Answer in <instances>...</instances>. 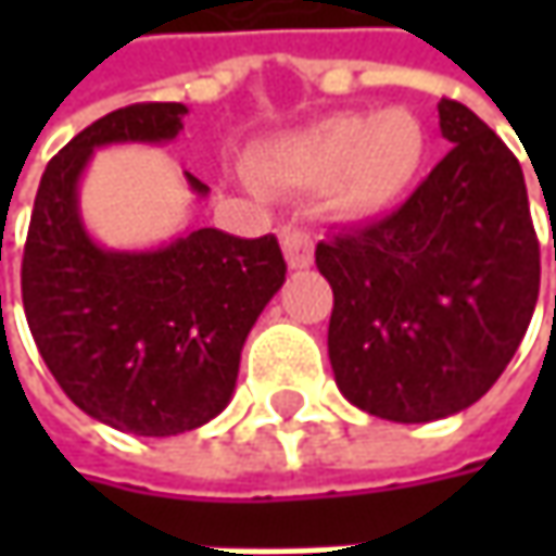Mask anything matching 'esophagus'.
<instances>
[{"label": "esophagus", "instance_id": "obj_1", "mask_svg": "<svg viewBox=\"0 0 556 556\" xmlns=\"http://www.w3.org/2000/svg\"><path fill=\"white\" fill-rule=\"evenodd\" d=\"M281 250H285V260H288L290 268H309L312 260H315L312 235L306 228H296V225L281 228Z\"/></svg>", "mask_w": 556, "mask_h": 556}]
</instances>
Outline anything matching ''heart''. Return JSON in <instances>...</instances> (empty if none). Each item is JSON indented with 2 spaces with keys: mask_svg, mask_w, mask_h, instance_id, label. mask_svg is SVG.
Wrapping results in <instances>:
<instances>
[{
  "mask_svg": "<svg viewBox=\"0 0 556 556\" xmlns=\"http://www.w3.org/2000/svg\"><path fill=\"white\" fill-rule=\"evenodd\" d=\"M427 154V132L405 108L377 114L340 111L271 141L253 157V169L278 188L315 191L343 219H374L408 194Z\"/></svg>",
  "mask_w": 556,
  "mask_h": 556,
  "instance_id": "obj_1",
  "label": "heart"
}]
</instances>
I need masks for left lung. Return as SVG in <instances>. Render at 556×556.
<instances>
[{
  "mask_svg": "<svg viewBox=\"0 0 556 556\" xmlns=\"http://www.w3.org/2000/svg\"><path fill=\"white\" fill-rule=\"evenodd\" d=\"M439 129L452 151L408 201L315 247L333 290V380L395 424L458 415L489 393L539 300L520 163L460 101H439Z\"/></svg>",
  "mask_w": 556,
  "mask_h": 556,
  "instance_id": "obj_1",
  "label": "left lung"
}]
</instances>
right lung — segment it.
<instances>
[{"mask_svg":"<svg viewBox=\"0 0 556 556\" xmlns=\"http://www.w3.org/2000/svg\"><path fill=\"white\" fill-rule=\"evenodd\" d=\"M185 114L179 101L129 104L61 148L36 191L21 266L27 325L58 387L136 437H176L223 412L247 333L288 275L275 235L191 228L154 250H108L86 231L79 179L96 148L173 141Z\"/></svg>","mask_w":556,"mask_h":556,"instance_id":"obj_1","label":"right lung"}]
</instances>
